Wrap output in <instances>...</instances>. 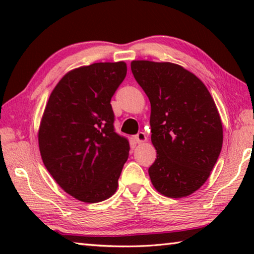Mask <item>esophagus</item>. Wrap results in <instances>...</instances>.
<instances>
[{
  "mask_svg": "<svg viewBox=\"0 0 254 254\" xmlns=\"http://www.w3.org/2000/svg\"><path fill=\"white\" fill-rule=\"evenodd\" d=\"M135 140L137 143H143L147 141V135H145V133H143V132H139L135 135Z\"/></svg>",
  "mask_w": 254,
  "mask_h": 254,
  "instance_id": "esophagus-1",
  "label": "esophagus"
}]
</instances>
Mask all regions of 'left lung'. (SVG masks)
Returning a JSON list of instances; mask_svg holds the SVG:
<instances>
[{
	"label": "left lung",
	"instance_id": "obj_1",
	"mask_svg": "<svg viewBox=\"0 0 254 254\" xmlns=\"http://www.w3.org/2000/svg\"><path fill=\"white\" fill-rule=\"evenodd\" d=\"M131 70L151 104L153 187L169 198L191 195L208 179L222 150L213 97L198 77L177 64L133 60Z\"/></svg>",
	"mask_w": 254,
	"mask_h": 254
}]
</instances>
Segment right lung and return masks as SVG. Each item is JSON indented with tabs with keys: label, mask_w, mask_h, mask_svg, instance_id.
Here are the masks:
<instances>
[{
	"label": "right lung",
	"mask_w": 254,
	"mask_h": 254,
	"mask_svg": "<svg viewBox=\"0 0 254 254\" xmlns=\"http://www.w3.org/2000/svg\"><path fill=\"white\" fill-rule=\"evenodd\" d=\"M127 64L96 63L59 80L42 115L38 142L47 170L67 194L98 203L117 191L128 141L114 132L111 98Z\"/></svg>",
	"instance_id": "add662e5"
}]
</instances>
